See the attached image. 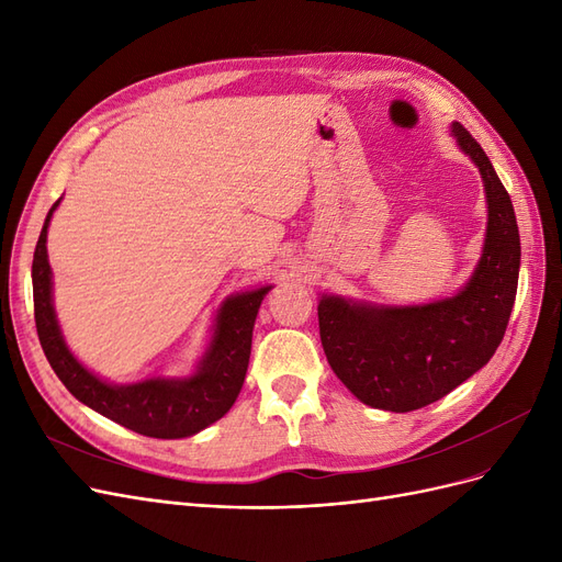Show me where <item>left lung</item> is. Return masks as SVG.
Here are the masks:
<instances>
[{"mask_svg": "<svg viewBox=\"0 0 562 562\" xmlns=\"http://www.w3.org/2000/svg\"><path fill=\"white\" fill-rule=\"evenodd\" d=\"M452 138L483 178L487 227L471 279L450 297L375 304L323 293L321 345L335 375L361 403L411 413L443 398L497 351L514 310L520 234L514 203L483 147L452 122Z\"/></svg>", "mask_w": 562, "mask_h": 562, "instance_id": "1", "label": "left lung"}]
</instances>
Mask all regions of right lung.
<instances>
[{
    "instance_id": "right-lung-1",
    "label": "right lung",
    "mask_w": 562,
    "mask_h": 562,
    "mask_svg": "<svg viewBox=\"0 0 562 562\" xmlns=\"http://www.w3.org/2000/svg\"><path fill=\"white\" fill-rule=\"evenodd\" d=\"M63 199V196H60ZM60 199L50 206L32 260L37 335L46 359L70 394L91 411L149 438H187L225 417L244 386L252 326L271 285L229 295L215 314L211 342L192 375L147 378L112 384L98 378L67 347L54 307V271L48 265L46 234Z\"/></svg>"
}]
</instances>
